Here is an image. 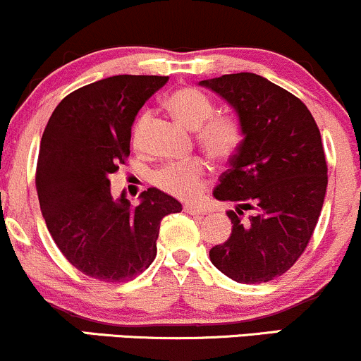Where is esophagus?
Listing matches in <instances>:
<instances>
[{
  "label": "esophagus",
  "mask_w": 361,
  "mask_h": 361,
  "mask_svg": "<svg viewBox=\"0 0 361 361\" xmlns=\"http://www.w3.org/2000/svg\"><path fill=\"white\" fill-rule=\"evenodd\" d=\"M183 210L186 214L190 215H204L205 214V209L200 205H193V204H185L183 205Z\"/></svg>",
  "instance_id": "esophagus-1"
}]
</instances>
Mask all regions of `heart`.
<instances>
[{"label":"heart","instance_id":"heart-1","mask_svg":"<svg viewBox=\"0 0 361 361\" xmlns=\"http://www.w3.org/2000/svg\"><path fill=\"white\" fill-rule=\"evenodd\" d=\"M168 109L188 128L197 130L198 140L207 151L215 157H227L235 151L241 142V128L233 117H214V103L197 88H180L169 94ZM149 115L142 114L134 127L132 140L139 144L142 128ZM207 166L202 159H190L183 163H169L156 173L154 183L157 188L173 197L188 198L197 197L202 190V181Z\"/></svg>","mask_w":361,"mask_h":361}]
</instances>
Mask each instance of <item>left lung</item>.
<instances>
[{
	"mask_svg": "<svg viewBox=\"0 0 361 361\" xmlns=\"http://www.w3.org/2000/svg\"><path fill=\"white\" fill-rule=\"evenodd\" d=\"M233 106L243 140L214 197L233 233L210 250L217 270L238 283H263L299 259L310 241L327 186L321 132L307 106L287 90L252 73L198 82ZM243 209L253 215L242 219Z\"/></svg>",
	"mask_w": 361,
	"mask_h": 361,
	"instance_id": "left-lung-1",
	"label": "left lung"
}]
</instances>
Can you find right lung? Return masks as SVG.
I'll use <instances>...</instances> for the list:
<instances>
[{
  "label": "right lung",
  "instance_id": "1",
  "mask_svg": "<svg viewBox=\"0 0 361 361\" xmlns=\"http://www.w3.org/2000/svg\"><path fill=\"white\" fill-rule=\"evenodd\" d=\"M168 76L105 78L73 91L52 111L40 140L37 195L54 243L85 275L132 280L156 258L164 215L181 212L171 195L147 188L137 207L114 198L110 175L130 154L139 110Z\"/></svg>",
  "mask_w": 361,
  "mask_h": 361
}]
</instances>
